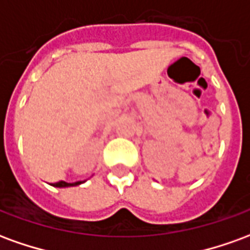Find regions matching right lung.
Segmentation results:
<instances>
[{"label": "right lung", "instance_id": "right-lung-1", "mask_svg": "<svg viewBox=\"0 0 250 250\" xmlns=\"http://www.w3.org/2000/svg\"><path fill=\"white\" fill-rule=\"evenodd\" d=\"M82 182H73V184H66L64 181H60V182H55V184H52L53 186H56V188H68V186H76V185H80Z\"/></svg>", "mask_w": 250, "mask_h": 250}]
</instances>
